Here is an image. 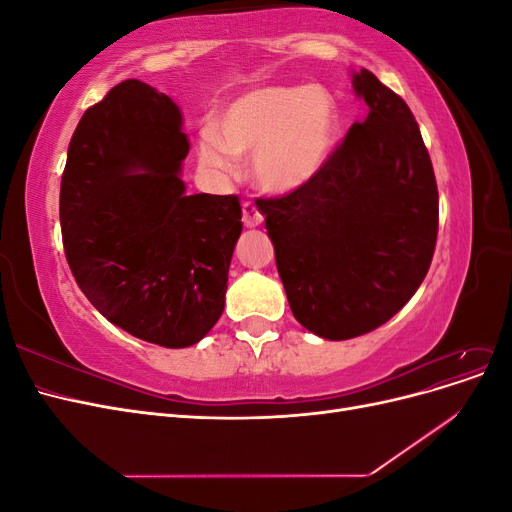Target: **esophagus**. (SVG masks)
<instances>
[{
    "label": "esophagus",
    "mask_w": 512,
    "mask_h": 512,
    "mask_svg": "<svg viewBox=\"0 0 512 512\" xmlns=\"http://www.w3.org/2000/svg\"><path fill=\"white\" fill-rule=\"evenodd\" d=\"M243 224L247 228H256L262 224V213L260 209L252 203V200H243Z\"/></svg>",
    "instance_id": "34e87169"
}]
</instances>
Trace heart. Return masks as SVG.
<instances>
[{"label": "heart", "mask_w": 512, "mask_h": 512, "mask_svg": "<svg viewBox=\"0 0 512 512\" xmlns=\"http://www.w3.org/2000/svg\"><path fill=\"white\" fill-rule=\"evenodd\" d=\"M339 128L335 98L320 85H267L232 100L220 115V134L200 132V160L218 173L237 168L235 156H254L262 188L286 194L316 177Z\"/></svg>", "instance_id": "heart-1"}]
</instances>
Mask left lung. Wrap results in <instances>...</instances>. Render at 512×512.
Masks as SVG:
<instances>
[{
  "mask_svg": "<svg viewBox=\"0 0 512 512\" xmlns=\"http://www.w3.org/2000/svg\"><path fill=\"white\" fill-rule=\"evenodd\" d=\"M352 87L367 117L299 190L256 200L294 318L335 342L391 320L438 239L436 175L412 111L369 70Z\"/></svg>",
  "mask_w": 512,
  "mask_h": 512,
  "instance_id": "left-lung-1",
  "label": "left lung"
}]
</instances>
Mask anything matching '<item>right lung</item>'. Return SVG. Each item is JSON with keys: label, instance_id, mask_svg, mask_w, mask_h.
<instances>
[{"label": "right lung", "instance_id": "1", "mask_svg": "<svg viewBox=\"0 0 512 512\" xmlns=\"http://www.w3.org/2000/svg\"><path fill=\"white\" fill-rule=\"evenodd\" d=\"M181 111L128 79L89 106L61 175L70 271L119 329L164 348L200 342L220 320L241 235L239 196L185 194Z\"/></svg>", "mask_w": 512, "mask_h": 512}]
</instances>
